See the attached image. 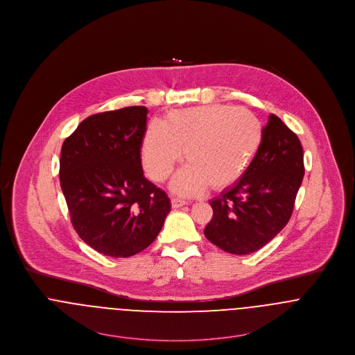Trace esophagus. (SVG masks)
<instances>
[{
	"label": "esophagus",
	"mask_w": 355,
	"mask_h": 355,
	"mask_svg": "<svg viewBox=\"0 0 355 355\" xmlns=\"http://www.w3.org/2000/svg\"><path fill=\"white\" fill-rule=\"evenodd\" d=\"M171 203H172V207H173V209H179V207H182V206L187 205V202H186V200L179 199V198H172V199H171Z\"/></svg>",
	"instance_id": "34e87169"
}]
</instances>
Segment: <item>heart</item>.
Returning a JSON list of instances; mask_svg holds the SVG:
<instances>
[{"label": "heart", "instance_id": "heart-1", "mask_svg": "<svg viewBox=\"0 0 355 355\" xmlns=\"http://www.w3.org/2000/svg\"><path fill=\"white\" fill-rule=\"evenodd\" d=\"M263 141L258 116L230 104H206L169 112L152 122L141 148L142 165L157 183L168 179L175 165L187 164L172 180L180 195L202 193L207 186L225 190L240 180Z\"/></svg>", "mask_w": 355, "mask_h": 355}]
</instances>
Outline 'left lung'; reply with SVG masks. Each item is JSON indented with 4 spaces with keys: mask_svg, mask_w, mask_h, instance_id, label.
<instances>
[{
    "mask_svg": "<svg viewBox=\"0 0 355 355\" xmlns=\"http://www.w3.org/2000/svg\"><path fill=\"white\" fill-rule=\"evenodd\" d=\"M304 171L298 137L271 114L244 175L210 200L213 218L205 227L206 239L233 255L264 247L289 223Z\"/></svg>",
    "mask_w": 355,
    "mask_h": 355,
    "instance_id": "obj_1",
    "label": "left lung"
}]
</instances>
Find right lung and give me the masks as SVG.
<instances>
[{
    "instance_id": "obj_1",
    "label": "right lung",
    "mask_w": 355,
    "mask_h": 355,
    "mask_svg": "<svg viewBox=\"0 0 355 355\" xmlns=\"http://www.w3.org/2000/svg\"><path fill=\"white\" fill-rule=\"evenodd\" d=\"M148 108L125 107L84 119L64 139L61 189L77 234L97 252L129 258L148 248L171 200L142 171Z\"/></svg>"
}]
</instances>
